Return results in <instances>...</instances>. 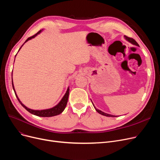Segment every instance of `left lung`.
<instances>
[{
    "label": "left lung",
    "instance_id": "left-lung-1",
    "mask_svg": "<svg viewBox=\"0 0 160 160\" xmlns=\"http://www.w3.org/2000/svg\"><path fill=\"white\" fill-rule=\"evenodd\" d=\"M124 39H125L126 40H127V41H128L129 43H132V45H136V46L139 47V45H138V43L137 42H136L135 40H134L133 39L130 38H128V37L126 36H124ZM92 103H93V102H92ZM93 106H94V108H95V110H96L98 113L101 114V115H104V116H106V117H117V116H115V115H111V114H108V113H104V112H102L101 110H98V109H97V108L95 107V106H94V105H93Z\"/></svg>",
    "mask_w": 160,
    "mask_h": 160
}]
</instances>
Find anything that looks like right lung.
I'll use <instances>...</instances> for the list:
<instances>
[{
    "label": "right lung",
    "mask_w": 160,
    "mask_h": 160,
    "mask_svg": "<svg viewBox=\"0 0 160 160\" xmlns=\"http://www.w3.org/2000/svg\"><path fill=\"white\" fill-rule=\"evenodd\" d=\"M43 31V30H40L36 34H35L34 36H33L32 37H30L28 38L26 41H25L24 43H23V45L26 43V42H27L28 41L34 38L36 36H37L38 34H39V33ZM23 45L21 47V48L19 49L18 52L20 50V49L21 48V47L23 46ZM17 55V54H16ZM15 55V56H16ZM15 62V60H14ZM12 86H13V89L14 90V92H15V94L16 95V97L18 98V100H19V102H20V104L22 106V107H24L26 110L30 112V113L33 114V115H35L36 116H39V117H53V116H56V115H60V113H62L63 110H65V108L66 107V105H67V101H68V98H69V88L68 87V88H67V91L65 94L64 95V96L63 97V98H62V100L60 101V102H59L57 105H56L55 106L51 108H49V109H46V110H32V109H30V108H27L26 106L24 105L21 100H19V97H18V95H17V93L15 92V88H14V86H13V79H12Z\"/></svg>",
    "instance_id": "obj_1"
}]
</instances>
